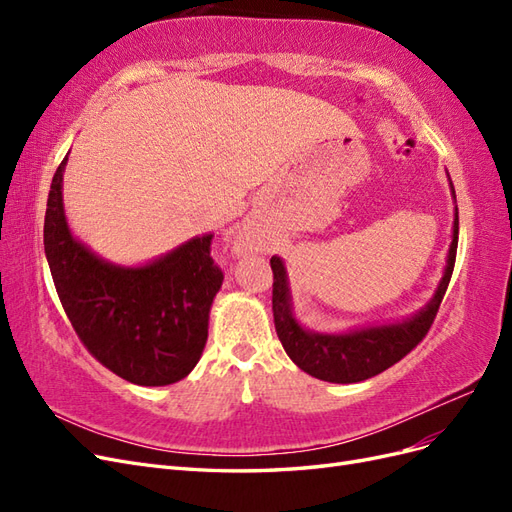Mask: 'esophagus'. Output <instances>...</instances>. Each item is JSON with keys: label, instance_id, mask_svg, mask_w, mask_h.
<instances>
[{"label": "esophagus", "instance_id": "obj_1", "mask_svg": "<svg viewBox=\"0 0 512 512\" xmlns=\"http://www.w3.org/2000/svg\"><path fill=\"white\" fill-rule=\"evenodd\" d=\"M232 250H235V254H239V256H243V254L252 250V239L247 237V232H239L235 241H232Z\"/></svg>", "mask_w": 512, "mask_h": 512}]
</instances>
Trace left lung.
I'll list each match as a JSON object with an SVG mask.
<instances>
[{
  "label": "left lung",
  "mask_w": 512,
  "mask_h": 512,
  "mask_svg": "<svg viewBox=\"0 0 512 512\" xmlns=\"http://www.w3.org/2000/svg\"><path fill=\"white\" fill-rule=\"evenodd\" d=\"M451 181V177H448ZM451 194L457 203L455 188L451 181ZM459 241V211L455 205L453 220V239L448 245L446 265L442 271V280L433 290V297L416 314L384 324H367V327L348 329L342 333H320L303 327L294 316L292 292L288 282V271L280 256L271 258L273 269V320L277 337L292 359V363L305 374L324 382L352 384L371 376L382 374L421 342L427 335L433 318L438 314L444 292L451 282L455 254Z\"/></svg>",
  "instance_id": "8db88e82"
}]
</instances>
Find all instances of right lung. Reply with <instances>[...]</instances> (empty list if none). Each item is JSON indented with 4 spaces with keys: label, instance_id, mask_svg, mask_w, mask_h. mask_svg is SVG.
<instances>
[{
    "label": "right lung",
    "instance_id": "add662e5",
    "mask_svg": "<svg viewBox=\"0 0 512 512\" xmlns=\"http://www.w3.org/2000/svg\"><path fill=\"white\" fill-rule=\"evenodd\" d=\"M70 153V151H68ZM55 170L44 215V254L76 335L96 359L138 386H166L200 361L209 312L224 275L211 258V232L145 265H115L72 235L64 170Z\"/></svg>",
    "mask_w": 512,
    "mask_h": 512
}]
</instances>
